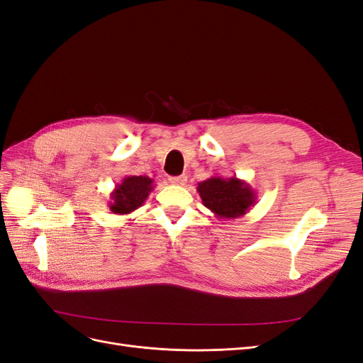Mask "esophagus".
Segmentation results:
<instances>
[{
    "mask_svg": "<svg viewBox=\"0 0 363 363\" xmlns=\"http://www.w3.org/2000/svg\"><path fill=\"white\" fill-rule=\"evenodd\" d=\"M186 182H188V177H186L184 174L177 175V177H169V183L177 184V186H183V184H186Z\"/></svg>",
    "mask_w": 363,
    "mask_h": 363,
    "instance_id": "1",
    "label": "esophagus"
}]
</instances>
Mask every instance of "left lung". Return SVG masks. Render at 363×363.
Instances as JSON below:
<instances>
[{"label": "left lung", "instance_id": "1", "mask_svg": "<svg viewBox=\"0 0 363 363\" xmlns=\"http://www.w3.org/2000/svg\"><path fill=\"white\" fill-rule=\"evenodd\" d=\"M200 199L216 218L236 219L244 216L256 204L257 194L251 186L238 177H213L199 183Z\"/></svg>", "mask_w": 363, "mask_h": 363}]
</instances>
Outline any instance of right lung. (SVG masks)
Listing matches in <instances>:
<instances>
[{"instance_id": "right-lung-1", "label": "right lung", "mask_w": 363, "mask_h": 363, "mask_svg": "<svg viewBox=\"0 0 363 363\" xmlns=\"http://www.w3.org/2000/svg\"><path fill=\"white\" fill-rule=\"evenodd\" d=\"M152 189H155V180L147 175H128L115 186L107 207L112 213L128 215L144 204Z\"/></svg>"}]
</instances>
